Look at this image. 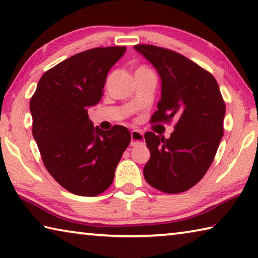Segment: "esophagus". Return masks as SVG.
<instances>
[{
  "mask_svg": "<svg viewBox=\"0 0 258 258\" xmlns=\"http://www.w3.org/2000/svg\"><path fill=\"white\" fill-rule=\"evenodd\" d=\"M131 139H132V146H135L137 143L143 141V133L140 132V131L133 130L132 132H131Z\"/></svg>",
  "mask_w": 258,
  "mask_h": 258,
  "instance_id": "obj_1",
  "label": "esophagus"
}]
</instances>
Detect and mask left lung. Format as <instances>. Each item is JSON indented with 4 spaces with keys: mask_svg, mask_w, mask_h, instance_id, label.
Wrapping results in <instances>:
<instances>
[{
    "mask_svg": "<svg viewBox=\"0 0 258 258\" xmlns=\"http://www.w3.org/2000/svg\"><path fill=\"white\" fill-rule=\"evenodd\" d=\"M134 49L154 64L161 78L158 110L150 121L176 119L169 139L146 132L150 159L143 175L165 194L184 192L202 180L216 155L224 134V100L212 74L186 56L149 44Z\"/></svg>",
    "mask_w": 258,
    "mask_h": 258,
    "instance_id": "obj_1",
    "label": "left lung"
}]
</instances>
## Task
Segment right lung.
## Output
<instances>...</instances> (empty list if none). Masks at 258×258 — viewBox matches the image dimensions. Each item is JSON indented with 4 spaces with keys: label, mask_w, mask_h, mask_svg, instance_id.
Instances as JSON below:
<instances>
[{
    "label": "right lung",
    "mask_w": 258,
    "mask_h": 258,
    "mask_svg": "<svg viewBox=\"0 0 258 258\" xmlns=\"http://www.w3.org/2000/svg\"><path fill=\"white\" fill-rule=\"evenodd\" d=\"M125 51V46L94 47L61 61L44 73L30 99L33 137L43 164L74 195L94 197L106 191L131 142L125 126L102 131L87 115Z\"/></svg>",
    "instance_id": "add662e5"
}]
</instances>
